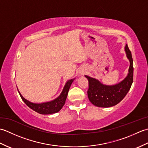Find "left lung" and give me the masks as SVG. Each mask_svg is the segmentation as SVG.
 <instances>
[{
    "instance_id": "1",
    "label": "left lung",
    "mask_w": 148,
    "mask_h": 148,
    "mask_svg": "<svg viewBox=\"0 0 148 148\" xmlns=\"http://www.w3.org/2000/svg\"><path fill=\"white\" fill-rule=\"evenodd\" d=\"M125 51L130 62V66L127 76L119 83L108 85L102 83L95 78L84 76L88 80V97L94 106L100 108L114 106L120 102L130 90L133 83L134 68L132 56L127 45L125 46Z\"/></svg>"
}]
</instances>
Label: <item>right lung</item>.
Returning a JSON list of instances; mask_svg holds the SVG:
<instances>
[{
	"mask_svg": "<svg viewBox=\"0 0 148 148\" xmlns=\"http://www.w3.org/2000/svg\"><path fill=\"white\" fill-rule=\"evenodd\" d=\"M74 79L75 78L68 80L67 82H66L64 87V89H63L60 95L58 97H56L54 100H51V101L49 102L42 103L32 102L29 101V100H27L26 99H25L24 97L22 96L20 92H19L18 89V91L21 99L23 100V101L26 103V105L28 107H29L30 109H32L33 111L41 114H54V113L58 112V111H60L61 109L63 108V106H64L66 99H67V97L68 95L69 88H70L71 84L73 83Z\"/></svg>",
	"mask_w": 148,
	"mask_h": 148,
	"instance_id": "1",
	"label": "right lung"
}]
</instances>
